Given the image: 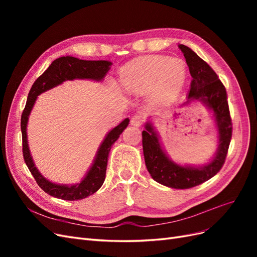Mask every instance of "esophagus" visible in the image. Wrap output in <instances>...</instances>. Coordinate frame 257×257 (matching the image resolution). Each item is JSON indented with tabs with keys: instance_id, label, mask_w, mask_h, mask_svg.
Here are the masks:
<instances>
[{
	"instance_id": "esophagus-1",
	"label": "esophagus",
	"mask_w": 257,
	"mask_h": 257,
	"mask_svg": "<svg viewBox=\"0 0 257 257\" xmlns=\"http://www.w3.org/2000/svg\"><path fill=\"white\" fill-rule=\"evenodd\" d=\"M144 122V115L142 113H136L131 118V124L134 126H141Z\"/></svg>"
}]
</instances>
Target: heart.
Returning a JSON list of instances; mask_svg holds the SVG:
<instances>
[{
    "label": "heart",
    "instance_id": "obj_1",
    "mask_svg": "<svg viewBox=\"0 0 257 257\" xmlns=\"http://www.w3.org/2000/svg\"><path fill=\"white\" fill-rule=\"evenodd\" d=\"M120 79L126 91L139 93L150 90L154 103L166 104L181 91L186 79V68L179 59L149 56L124 66Z\"/></svg>",
    "mask_w": 257,
    "mask_h": 257
}]
</instances>
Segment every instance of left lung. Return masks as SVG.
I'll use <instances>...</instances> for the list:
<instances>
[{
	"mask_svg": "<svg viewBox=\"0 0 257 257\" xmlns=\"http://www.w3.org/2000/svg\"><path fill=\"white\" fill-rule=\"evenodd\" d=\"M185 58L192 76L191 89L183 105L199 102L212 112L217 131V149L213 158L203 166L177 164L163 149L160 136L148 120L143 131V149L148 172L155 181L173 189H190L211 179L222 168L231 138L226 90L219 77L206 62L188 46H178Z\"/></svg>",
	"mask_w": 257,
	"mask_h": 257,
	"instance_id": "8db88e82",
	"label": "left lung"
}]
</instances>
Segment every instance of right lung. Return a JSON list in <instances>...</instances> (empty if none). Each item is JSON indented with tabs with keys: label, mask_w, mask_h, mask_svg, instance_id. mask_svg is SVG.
Wrapping results in <instances>:
<instances>
[{
	"label": "right lung",
	"mask_w": 257,
	"mask_h": 257,
	"mask_svg": "<svg viewBox=\"0 0 257 257\" xmlns=\"http://www.w3.org/2000/svg\"><path fill=\"white\" fill-rule=\"evenodd\" d=\"M110 61H85L66 56L54 60L49 67L38 77L31 88L25 110L21 115V133H22V152L23 159L29 170L35 178L37 184L49 195L64 200H78L94 194L103 185L106 177V168L111 146L115 143L122 132L128 125L130 119L125 118L120 124L109 131L104 141L99 145L90 169L79 183L76 184H58L45 178L36 168L31 155L28 145L27 126L31 111H32L37 96L66 80L90 79L100 81L110 69Z\"/></svg>",
	"instance_id": "1"
}]
</instances>
